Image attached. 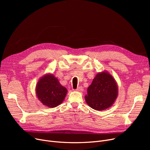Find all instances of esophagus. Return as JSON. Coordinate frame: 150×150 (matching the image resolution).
<instances>
[{
	"mask_svg": "<svg viewBox=\"0 0 150 150\" xmlns=\"http://www.w3.org/2000/svg\"><path fill=\"white\" fill-rule=\"evenodd\" d=\"M83 88L82 87V86H79V87H78L76 89V91H78V92H82V91H83Z\"/></svg>",
	"mask_w": 150,
	"mask_h": 150,
	"instance_id": "34e87169",
	"label": "esophagus"
}]
</instances>
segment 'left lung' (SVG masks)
<instances>
[{"label": "left lung", "mask_w": 150, "mask_h": 150, "mask_svg": "<svg viewBox=\"0 0 150 150\" xmlns=\"http://www.w3.org/2000/svg\"><path fill=\"white\" fill-rule=\"evenodd\" d=\"M85 100L91 108L103 111L111 107L118 96V85L108 71L98 73L89 86Z\"/></svg>", "instance_id": "left-lung-1"}]
</instances>
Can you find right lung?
<instances>
[{
  "label": "right lung",
  "instance_id": "right-lung-1",
  "mask_svg": "<svg viewBox=\"0 0 150 150\" xmlns=\"http://www.w3.org/2000/svg\"><path fill=\"white\" fill-rule=\"evenodd\" d=\"M35 91L38 100L44 105L50 108L62 103L67 93V89L52 74H47L39 78Z\"/></svg>",
  "mask_w": 150,
  "mask_h": 150
}]
</instances>
